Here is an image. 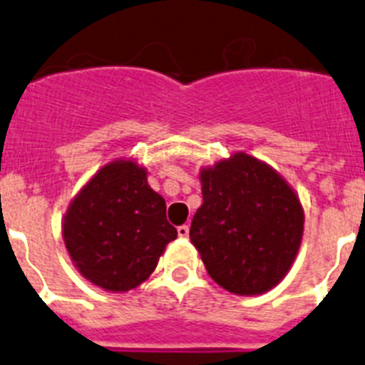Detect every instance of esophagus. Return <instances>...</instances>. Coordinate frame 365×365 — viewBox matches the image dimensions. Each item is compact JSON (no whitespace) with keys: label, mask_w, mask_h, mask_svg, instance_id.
<instances>
[{"label":"esophagus","mask_w":365,"mask_h":365,"mask_svg":"<svg viewBox=\"0 0 365 365\" xmlns=\"http://www.w3.org/2000/svg\"><path fill=\"white\" fill-rule=\"evenodd\" d=\"M178 235L183 237V239H185V237H189V226L187 225L178 226Z\"/></svg>","instance_id":"esophagus-1"}]
</instances>
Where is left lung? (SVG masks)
Instances as JSON below:
<instances>
[{"label": "left lung", "mask_w": 365, "mask_h": 365, "mask_svg": "<svg viewBox=\"0 0 365 365\" xmlns=\"http://www.w3.org/2000/svg\"><path fill=\"white\" fill-rule=\"evenodd\" d=\"M203 205L190 240L215 284L240 296L282 282L303 237L302 203L272 168L235 153L201 171Z\"/></svg>", "instance_id": "obj_1"}]
</instances>
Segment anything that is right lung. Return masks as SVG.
Returning <instances> with one entry per match:
<instances>
[{"label": "right lung", "instance_id": "right-lung-1", "mask_svg": "<svg viewBox=\"0 0 365 365\" xmlns=\"http://www.w3.org/2000/svg\"><path fill=\"white\" fill-rule=\"evenodd\" d=\"M176 235L164 197L132 160L101 168L63 217V242L81 277L112 292L143 284Z\"/></svg>", "mask_w": 365, "mask_h": 365}]
</instances>
